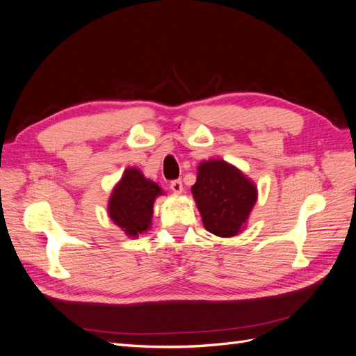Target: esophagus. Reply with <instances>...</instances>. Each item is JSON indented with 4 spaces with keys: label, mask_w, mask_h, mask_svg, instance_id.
Wrapping results in <instances>:
<instances>
[{
    "label": "esophagus",
    "mask_w": 356,
    "mask_h": 356,
    "mask_svg": "<svg viewBox=\"0 0 356 356\" xmlns=\"http://www.w3.org/2000/svg\"><path fill=\"white\" fill-rule=\"evenodd\" d=\"M170 190L174 193H182V190H184V187H182V181L181 179H175L170 182Z\"/></svg>",
    "instance_id": "obj_1"
}]
</instances>
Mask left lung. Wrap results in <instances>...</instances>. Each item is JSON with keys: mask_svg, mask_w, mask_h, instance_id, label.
<instances>
[{"mask_svg": "<svg viewBox=\"0 0 356 356\" xmlns=\"http://www.w3.org/2000/svg\"><path fill=\"white\" fill-rule=\"evenodd\" d=\"M191 193L204 229L220 238L243 232L258 197L255 182L222 159L200 161Z\"/></svg>", "mask_w": 356, "mask_h": 356, "instance_id": "left-lung-1", "label": "left lung"}]
</instances>
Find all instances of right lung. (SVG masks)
<instances>
[{"label":"right lung","instance_id":"add662e5","mask_svg":"<svg viewBox=\"0 0 356 356\" xmlns=\"http://www.w3.org/2000/svg\"><path fill=\"white\" fill-rule=\"evenodd\" d=\"M163 195L165 191L159 184L132 166L124 169L120 181L114 186L106 209L111 221L127 238L136 239L152 227L154 202Z\"/></svg>","mask_w":356,"mask_h":356}]
</instances>
